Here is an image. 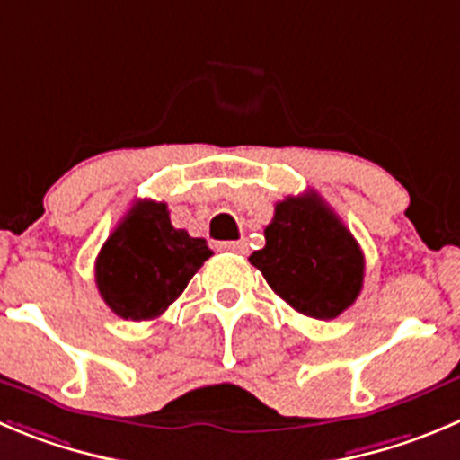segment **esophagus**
<instances>
[{
  "label": "esophagus",
  "instance_id": "obj_1",
  "mask_svg": "<svg viewBox=\"0 0 460 460\" xmlns=\"http://www.w3.org/2000/svg\"><path fill=\"white\" fill-rule=\"evenodd\" d=\"M220 252H234V254H244L247 252V243L244 240H229V243H217Z\"/></svg>",
  "mask_w": 460,
  "mask_h": 460
}]
</instances>
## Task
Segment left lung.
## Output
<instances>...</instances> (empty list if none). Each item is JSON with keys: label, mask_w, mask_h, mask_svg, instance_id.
Wrapping results in <instances>:
<instances>
[{"label": "left lung", "mask_w": 460, "mask_h": 460, "mask_svg": "<svg viewBox=\"0 0 460 460\" xmlns=\"http://www.w3.org/2000/svg\"><path fill=\"white\" fill-rule=\"evenodd\" d=\"M250 263L283 302L315 320H333L349 308L366 270L354 235L313 190L274 206L265 247L250 256Z\"/></svg>", "instance_id": "obj_1"}]
</instances>
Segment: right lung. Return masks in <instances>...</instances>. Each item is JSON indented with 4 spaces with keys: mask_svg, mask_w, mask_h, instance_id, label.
Returning <instances> with one entry per match:
<instances>
[{
    "mask_svg": "<svg viewBox=\"0 0 460 460\" xmlns=\"http://www.w3.org/2000/svg\"><path fill=\"white\" fill-rule=\"evenodd\" d=\"M204 238L174 229L163 201L143 199L122 217L94 261L102 299L124 320H154L210 259Z\"/></svg>",
    "mask_w": 460,
    "mask_h": 460,
    "instance_id": "add662e5",
    "label": "right lung"
}]
</instances>
